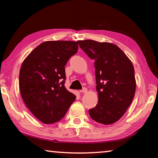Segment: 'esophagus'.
I'll list each match as a JSON object with an SVG mask.
<instances>
[{"instance_id": "1", "label": "esophagus", "mask_w": 158, "mask_h": 158, "mask_svg": "<svg viewBox=\"0 0 158 158\" xmlns=\"http://www.w3.org/2000/svg\"><path fill=\"white\" fill-rule=\"evenodd\" d=\"M87 91H88V90H87L86 88H84V89H83L82 90H80V93H87Z\"/></svg>"}]
</instances>
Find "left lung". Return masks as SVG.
<instances>
[{"instance_id":"1","label":"left lung","mask_w":158,"mask_h":158,"mask_svg":"<svg viewBox=\"0 0 158 158\" xmlns=\"http://www.w3.org/2000/svg\"><path fill=\"white\" fill-rule=\"evenodd\" d=\"M78 44L95 60L98 103L89 111L90 116L99 123H114L123 116L135 96L132 63L116 44L92 40H80Z\"/></svg>"}]
</instances>
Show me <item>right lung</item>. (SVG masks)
Segmentation results:
<instances>
[{
	"mask_svg": "<svg viewBox=\"0 0 158 158\" xmlns=\"http://www.w3.org/2000/svg\"><path fill=\"white\" fill-rule=\"evenodd\" d=\"M78 42L47 41L32 51L21 65L19 89L25 105L45 124L65 116L76 96L65 89V66Z\"/></svg>",
	"mask_w": 158,
	"mask_h": 158,
	"instance_id": "obj_1",
	"label": "right lung"
}]
</instances>
